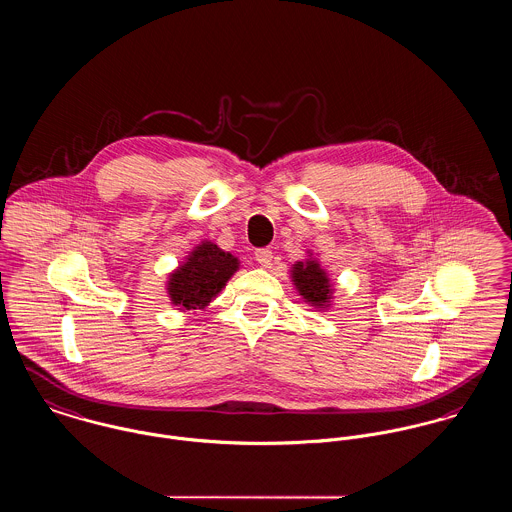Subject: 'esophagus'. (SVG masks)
Segmentation results:
<instances>
[{"label": "esophagus", "instance_id": "1", "mask_svg": "<svg viewBox=\"0 0 512 512\" xmlns=\"http://www.w3.org/2000/svg\"><path fill=\"white\" fill-rule=\"evenodd\" d=\"M256 262L260 264V266H264V268H268L270 264H272V258H274V252L270 250V248H258L256 250Z\"/></svg>", "mask_w": 512, "mask_h": 512}]
</instances>
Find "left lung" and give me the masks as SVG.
<instances>
[{
	"label": "left lung",
	"mask_w": 512,
	"mask_h": 512,
	"mask_svg": "<svg viewBox=\"0 0 512 512\" xmlns=\"http://www.w3.org/2000/svg\"><path fill=\"white\" fill-rule=\"evenodd\" d=\"M289 272L297 293L305 299L307 305L317 311H326L332 305V281L321 268V262L313 258V254H309V258L303 262H295Z\"/></svg>",
	"instance_id": "1"
}]
</instances>
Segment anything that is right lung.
<instances>
[{
    "label": "right lung",
    "mask_w": 512,
    "mask_h": 512,
    "mask_svg": "<svg viewBox=\"0 0 512 512\" xmlns=\"http://www.w3.org/2000/svg\"><path fill=\"white\" fill-rule=\"evenodd\" d=\"M240 260L211 240H201L168 276L166 291L178 311L205 309L233 278Z\"/></svg>",
    "instance_id": "obj_1"
}]
</instances>
